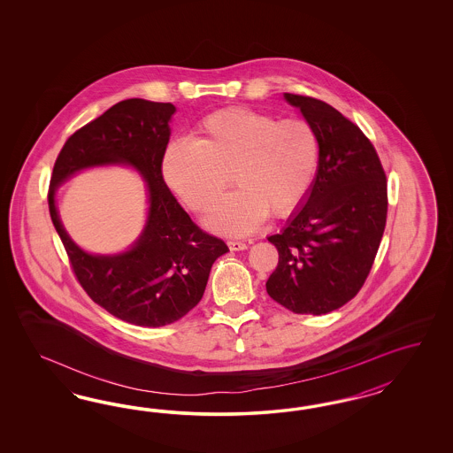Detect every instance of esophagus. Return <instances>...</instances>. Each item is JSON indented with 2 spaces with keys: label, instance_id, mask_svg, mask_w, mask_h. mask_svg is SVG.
<instances>
[{
  "label": "esophagus",
  "instance_id": "esophagus-1",
  "mask_svg": "<svg viewBox=\"0 0 453 453\" xmlns=\"http://www.w3.org/2000/svg\"><path fill=\"white\" fill-rule=\"evenodd\" d=\"M227 246L231 250H246L247 249L246 242H241V241H229Z\"/></svg>",
  "mask_w": 453,
  "mask_h": 453
}]
</instances>
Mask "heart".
I'll return each mask as SVG.
<instances>
[{"mask_svg": "<svg viewBox=\"0 0 453 453\" xmlns=\"http://www.w3.org/2000/svg\"><path fill=\"white\" fill-rule=\"evenodd\" d=\"M197 139H178L165 156L169 188L196 212H207L233 180L239 184L207 219L216 233L244 235L269 211L288 216L316 178L320 141L314 126L247 108H226L197 124Z\"/></svg>", "mask_w": 453, "mask_h": 453, "instance_id": "obj_1", "label": "heart"}]
</instances>
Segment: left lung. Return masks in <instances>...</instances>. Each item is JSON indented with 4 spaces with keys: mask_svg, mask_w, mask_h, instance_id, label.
<instances>
[{
    "mask_svg": "<svg viewBox=\"0 0 453 453\" xmlns=\"http://www.w3.org/2000/svg\"><path fill=\"white\" fill-rule=\"evenodd\" d=\"M320 141L317 176L288 226L269 239L279 262L267 294L296 314H327L362 288L384 235L387 176L371 139L316 97L284 93Z\"/></svg>",
    "mask_w": 453,
    "mask_h": 453,
    "instance_id": "1",
    "label": "left lung"
}]
</instances>
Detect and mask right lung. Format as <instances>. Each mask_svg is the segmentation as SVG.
<instances>
[{
  "label": "right lung",
  "instance_id": "obj_1",
  "mask_svg": "<svg viewBox=\"0 0 453 453\" xmlns=\"http://www.w3.org/2000/svg\"><path fill=\"white\" fill-rule=\"evenodd\" d=\"M171 103L126 99L82 126L58 154L48 191L50 214L84 292L111 316L141 327H161L203 299L214 261L229 249L192 222L163 178ZM104 164L136 166L149 182L147 227L129 251L93 257L64 231L54 204L57 186L74 172Z\"/></svg>",
  "mask_w": 453,
  "mask_h": 453
}]
</instances>
